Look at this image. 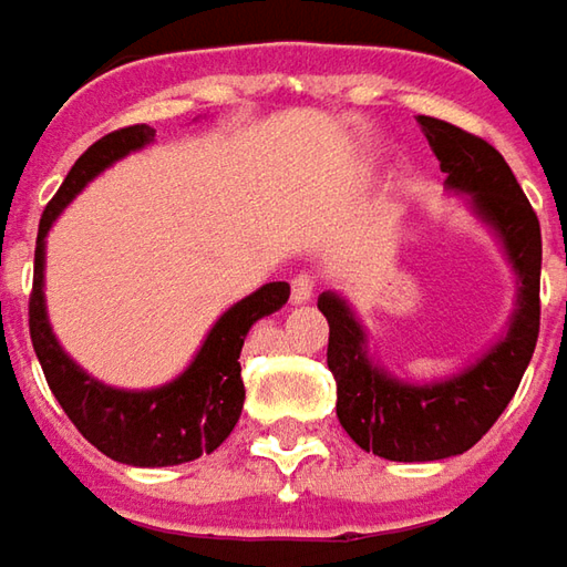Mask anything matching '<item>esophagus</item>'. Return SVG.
Wrapping results in <instances>:
<instances>
[{"instance_id": "obj_1", "label": "esophagus", "mask_w": 567, "mask_h": 567, "mask_svg": "<svg viewBox=\"0 0 567 567\" xmlns=\"http://www.w3.org/2000/svg\"><path fill=\"white\" fill-rule=\"evenodd\" d=\"M316 287H318L316 274L299 271L293 280H290V299H293V302H309V299L316 296Z\"/></svg>"}]
</instances>
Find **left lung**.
Masks as SVG:
<instances>
[{"instance_id":"obj_1","label":"left lung","mask_w":567,"mask_h":567,"mask_svg":"<svg viewBox=\"0 0 567 567\" xmlns=\"http://www.w3.org/2000/svg\"><path fill=\"white\" fill-rule=\"evenodd\" d=\"M447 186L473 195L476 210L502 233L520 274V309L508 338L464 375L413 388L365 360V334L347 302L318 296L328 318V369L338 381V420L365 451L388 461H442L476 445L514 398L539 338V220L512 166L486 138L435 116H420Z\"/></svg>"}]
</instances>
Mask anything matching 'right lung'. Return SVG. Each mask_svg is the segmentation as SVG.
Listing matches in <instances>:
<instances>
[{
	"mask_svg": "<svg viewBox=\"0 0 567 567\" xmlns=\"http://www.w3.org/2000/svg\"><path fill=\"white\" fill-rule=\"evenodd\" d=\"M154 138L151 125H125L94 142L65 183L59 186L53 202L47 205L37 229L33 249V287L28 299V328L37 360L43 365L47 384L55 394L65 416L75 429L103 451L106 457L135 467H173L186 464L214 447L239 423L246 388L239 369V350L249 328L258 318L277 312L290 299V284L277 280L236 302L227 316L214 324L202 353L176 381L157 391H113L100 381L87 379L75 362L69 360L55 343L47 309H43V236L55 220V214L75 198L81 188L97 176L103 166L125 157Z\"/></svg>",
	"mask_w": 567,
	"mask_h": 567,
	"instance_id": "right-lung-1",
	"label": "right lung"
}]
</instances>
